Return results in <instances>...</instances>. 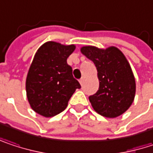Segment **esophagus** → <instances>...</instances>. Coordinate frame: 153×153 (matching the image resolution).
Here are the masks:
<instances>
[{"mask_svg":"<svg viewBox=\"0 0 153 153\" xmlns=\"http://www.w3.org/2000/svg\"><path fill=\"white\" fill-rule=\"evenodd\" d=\"M83 81H84V78H81V79H79V83H80V85H81V86L83 85Z\"/></svg>","mask_w":153,"mask_h":153,"instance_id":"esophagus-1","label":"esophagus"}]
</instances>
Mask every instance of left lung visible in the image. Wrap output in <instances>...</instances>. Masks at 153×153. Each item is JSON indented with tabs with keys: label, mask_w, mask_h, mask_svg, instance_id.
Returning <instances> with one entry per match:
<instances>
[{
	"label": "left lung",
	"mask_w": 153,
	"mask_h": 153,
	"mask_svg": "<svg viewBox=\"0 0 153 153\" xmlns=\"http://www.w3.org/2000/svg\"><path fill=\"white\" fill-rule=\"evenodd\" d=\"M80 51L97 69L99 89L89 96L92 107L105 117L121 116L131 107L136 92L135 78L126 58L113 46L106 50L84 46Z\"/></svg>",
	"instance_id": "8db88e82"
}]
</instances>
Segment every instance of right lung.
I'll return each mask as SVG.
<instances>
[{
	"mask_svg": "<svg viewBox=\"0 0 153 153\" xmlns=\"http://www.w3.org/2000/svg\"><path fill=\"white\" fill-rule=\"evenodd\" d=\"M74 49V45L47 42L37 50L26 79L27 98L37 114L51 117L61 113L81 88L66 61Z\"/></svg>",
	"mask_w": 153,
	"mask_h": 153,
	"instance_id": "add662e5",
	"label": "right lung"
}]
</instances>
